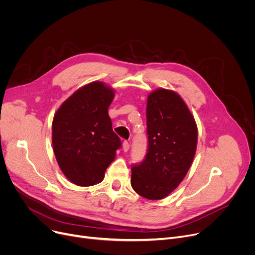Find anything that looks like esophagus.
I'll return each mask as SVG.
<instances>
[{
	"label": "esophagus",
	"instance_id": "34e87169",
	"mask_svg": "<svg viewBox=\"0 0 255 255\" xmlns=\"http://www.w3.org/2000/svg\"><path fill=\"white\" fill-rule=\"evenodd\" d=\"M129 142L127 141V140H125L124 142H123V150H124V152H127L128 150H129Z\"/></svg>",
	"mask_w": 255,
	"mask_h": 255
}]
</instances>
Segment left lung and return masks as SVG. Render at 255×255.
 I'll return each mask as SVG.
<instances>
[{"label":"left lung","mask_w":255,"mask_h":255,"mask_svg":"<svg viewBox=\"0 0 255 255\" xmlns=\"http://www.w3.org/2000/svg\"><path fill=\"white\" fill-rule=\"evenodd\" d=\"M146 128L148 153L131 168V186L140 196L158 200L175 190L188 172L196 151L197 126L179 94L160 88L148 96Z\"/></svg>","instance_id":"1"}]
</instances>
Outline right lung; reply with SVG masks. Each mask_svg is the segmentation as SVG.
<instances>
[{"mask_svg":"<svg viewBox=\"0 0 255 255\" xmlns=\"http://www.w3.org/2000/svg\"><path fill=\"white\" fill-rule=\"evenodd\" d=\"M114 97L113 88L92 82L67 98L53 117V153L65 177L77 186L100 183L121 146L109 116Z\"/></svg>","mask_w":255,"mask_h":255,"instance_id":"add662e5","label":"right lung"}]
</instances>
